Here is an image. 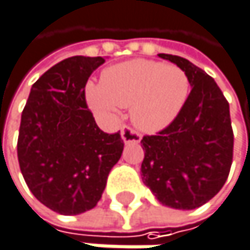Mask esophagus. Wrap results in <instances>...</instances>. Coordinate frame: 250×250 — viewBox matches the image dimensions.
Instances as JSON below:
<instances>
[{
  "label": "esophagus",
  "mask_w": 250,
  "mask_h": 250,
  "mask_svg": "<svg viewBox=\"0 0 250 250\" xmlns=\"http://www.w3.org/2000/svg\"><path fill=\"white\" fill-rule=\"evenodd\" d=\"M122 139L125 143H139L140 142V134L133 130L130 125H125L122 128Z\"/></svg>",
  "instance_id": "34e87169"
}]
</instances>
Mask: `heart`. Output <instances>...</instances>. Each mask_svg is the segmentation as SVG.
<instances>
[{
	"label": "heart",
	"mask_w": 250,
	"mask_h": 250,
	"mask_svg": "<svg viewBox=\"0 0 250 250\" xmlns=\"http://www.w3.org/2000/svg\"><path fill=\"white\" fill-rule=\"evenodd\" d=\"M189 92L187 74L175 65L134 59L107 68L103 81H88L85 98L95 116L114 119L120 107L131 105V120L145 131L168 125Z\"/></svg>",
	"instance_id": "1"
}]
</instances>
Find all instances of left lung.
<instances>
[{
	"mask_svg": "<svg viewBox=\"0 0 250 250\" xmlns=\"http://www.w3.org/2000/svg\"><path fill=\"white\" fill-rule=\"evenodd\" d=\"M158 56L187 74L191 92L171 125L143 136L142 179L161 204L192 210L210 201L230 172L234 137L229 103L216 81L189 61Z\"/></svg>",
	"mask_w": 250,
	"mask_h": 250,
	"instance_id": "left-lung-1",
	"label": "left lung"
}]
</instances>
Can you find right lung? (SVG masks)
<instances>
[{
	"label": "right lung",
	"mask_w": 250,
	"mask_h": 250,
	"mask_svg": "<svg viewBox=\"0 0 250 250\" xmlns=\"http://www.w3.org/2000/svg\"><path fill=\"white\" fill-rule=\"evenodd\" d=\"M104 58L72 56L31 86L17 142L21 174L47 208L81 214L97 206L123 153L120 131L104 133L85 100V85Z\"/></svg>",
	"instance_id": "obj_1"
}]
</instances>
